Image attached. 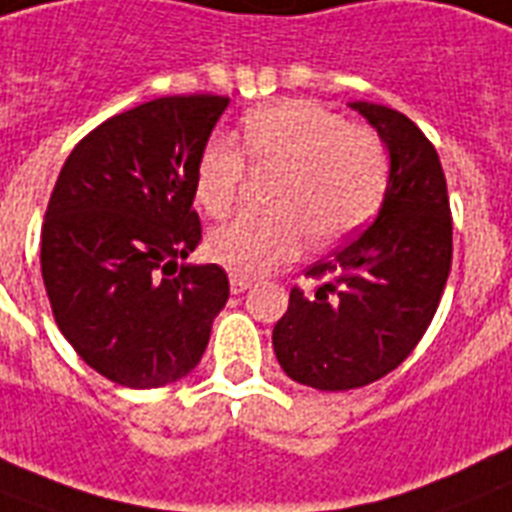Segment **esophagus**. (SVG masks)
Returning a JSON list of instances; mask_svg holds the SVG:
<instances>
[{"label":"esophagus","mask_w":512,"mask_h":512,"mask_svg":"<svg viewBox=\"0 0 512 512\" xmlns=\"http://www.w3.org/2000/svg\"><path fill=\"white\" fill-rule=\"evenodd\" d=\"M249 286H252V281H247V278L231 276V294H244Z\"/></svg>","instance_id":"1"}]
</instances>
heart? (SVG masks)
<instances>
[{
	"instance_id": "b5f03b06",
	"label": "heart",
	"mask_w": 512,
	"mask_h": 512,
	"mask_svg": "<svg viewBox=\"0 0 512 512\" xmlns=\"http://www.w3.org/2000/svg\"><path fill=\"white\" fill-rule=\"evenodd\" d=\"M239 143L213 135L195 166V200L210 216L234 208L255 169L281 171L270 216H239L208 236V255L234 276L260 278L302 255L307 231L333 242L359 229L388 187V150L367 127L312 101H276L249 111ZM245 153L242 154L241 150Z\"/></svg>"
}]
</instances>
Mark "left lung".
<instances>
[{
  "mask_svg": "<svg viewBox=\"0 0 512 512\" xmlns=\"http://www.w3.org/2000/svg\"><path fill=\"white\" fill-rule=\"evenodd\" d=\"M390 153L375 223L307 270L315 296L291 289L273 349L291 380L351 390L380 380L416 349L453 260L448 184L435 145L401 111L354 101Z\"/></svg>",
  "mask_w": 512,
  "mask_h": 512,
  "instance_id": "obj_1",
  "label": "left lung"
}]
</instances>
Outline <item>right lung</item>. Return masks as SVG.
<instances>
[{"label": "right lung", "mask_w": 512, "mask_h": 512, "mask_svg": "<svg viewBox=\"0 0 512 512\" xmlns=\"http://www.w3.org/2000/svg\"><path fill=\"white\" fill-rule=\"evenodd\" d=\"M226 96H166L98 124L75 145L41 229V273L62 336L124 388L197 367L229 299L218 265H187L203 239L195 166Z\"/></svg>", "instance_id": "right-lung-1"}]
</instances>
